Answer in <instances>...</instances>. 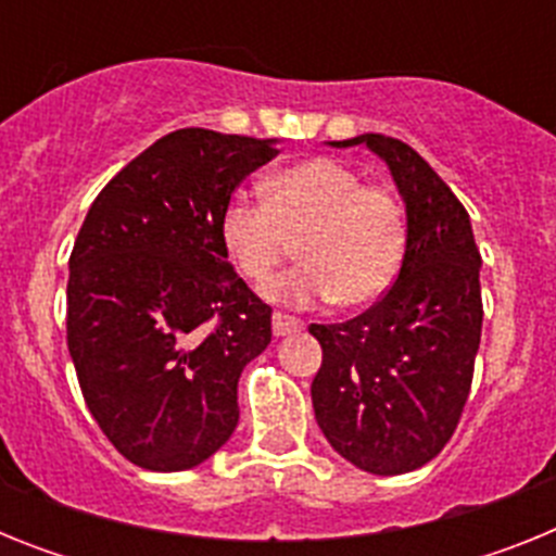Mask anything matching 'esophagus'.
Returning <instances> with one entry per match:
<instances>
[{"label": "esophagus", "instance_id": "obj_1", "mask_svg": "<svg viewBox=\"0 0 556 556\" xmlns=\"http://www.w3.org/2000/svg\"><path fill=\"white\" fill-rule=\"evenodd\" d=\"M301 328H303V323L298 320V317H292V314H283V312L273 314V333H275V337H287V333L301 331Z\"/></svg>", "mask_w": 556, "mask_h": 556}]
</instances>
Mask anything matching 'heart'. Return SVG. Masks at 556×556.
Returning a JSON list of instances; mask_svg holds the SVG:
<instances>
[{
  "mask_svg": "<svg viewBox=\"0 0 556 556\" xmlns=\"http://www.w3.org/2000/svg\"><path fill=\"white\" fill-rule=\"evenodd\" d=\"M236 269L264 283L301 248V267L267 283V298L294 306L333 301L365 308L395 283L406 253V214L392 189L362 184L342 161L306 159L273 172L264 200L236 191L219 223Z\"/></svg>",
  "mask_w": 556,
  "mask_h": 556,
  "instance_id": "heart-1",
  "label": "heart"
}]
</instances>
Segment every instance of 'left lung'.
Returning a JSON list of instances; mask_svg holds the SVG:
<instances>
[{"mask_svg": "<svg viewBox=\"0 0 556 556\" xmlns=\"http://www.w3.org/2000/svg\"><path fill=\"white\" fill-rule=\"evenodd\" d=\"M406 203V253L390 292L348 323L317 326V426L339 456L376 476L434 459L459 424L481 342V255L465 205L409 144L365 132Z\"/></svg>", "mask_w": 556, "mask_h": 556, "instance_id": "1", "label": "left lung"}]
</instances>
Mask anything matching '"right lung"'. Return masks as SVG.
<instances>
[{
	"label": "right lung",
	"mask_w": 556,
	"mask_h": 556,
	"mask_svg": "<svg viewBox=\"0 0 556 556\" xmlns=\"http://www.w3.org/2000/svg\"><path fill=\"white\" fill-rule=\"evenodd\" d=\"M273 139L184 127L97 194L68 255L66 339L88 412L125 459L189 470L228 443L236 387L273 308L233 273L219 223Z\"/></svg>",
	"instance_id": "1"
}]
</instances>
